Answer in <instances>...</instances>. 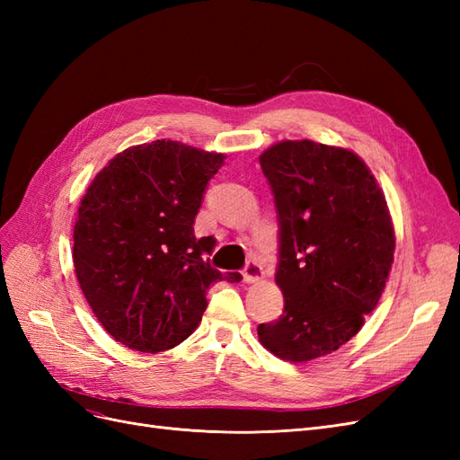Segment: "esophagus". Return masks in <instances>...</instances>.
Listing matches in <instances>:
<instances>
[{
    "label": "esophagus",
    "mask_w": 460,
    "mask_h": 460,
    "mask_svg": "<svg viewBox=\"0 0 460 460\" xmlns=\"http://www.w3.org/2000/svg\"><path fill=\"white\" fill-rule=\"evenodd\" d=\"M242 274H243V280H245L247 284H252V282H259L261 278L264 276L262 264H261L259 261H255V259H249V261L245 262V267H243Z\"/></svg>",
    "instance_id": "obj_1"
}]
</instances>
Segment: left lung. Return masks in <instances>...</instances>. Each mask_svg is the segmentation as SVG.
Here are the masks:
<instances>
[{"label":"left lung","mask_w":460,"mask_h":460,"mask_svg":"<svg viewBox=\"0 0 460 460\" xmlns=\"http://www.w3.org/2000/svg\"><path fill=\"white\" fill-rule=\"evenodd\" d=\"M259 161L278 217L284 313L257 332L270 353L303 363L349 341L376 309L394 262V226L374 176L351 151L282 142Z\"/></svg>","instance_id":"left-lung-1"}]
</instances>
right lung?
<instances>
[{
    "label": "right lung",
    "instance_id": "add662e5",
    "mask_svg": "<svg viewBox=\"0 0 460 460\" xmlns=\"http://www.w3.org/2000/svg\"><path fill=\"white\" fill-rule=\"evenodd\" d=\"M225 161L172 140L124 149L93 178L75 225V272L103 328L122 345L159 353L201 323L205 291L240 282L208 264L213 235L193 225Z\"/></svg>",
    "mask_w": 460,
    "mask_h": 460
}]
</instances>
